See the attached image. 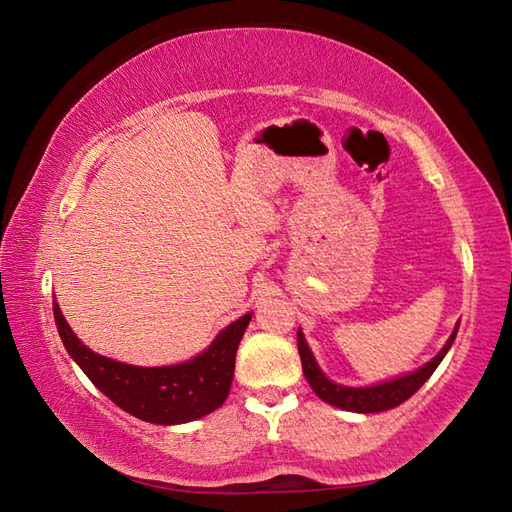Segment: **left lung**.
<instances>
[{
  "instance_id": "obj_1",
  "label": "left lung",
  "mask_w": 512,
  "mask_h": 512,
  "mask_svg": "<svg viewBox=\"0 0 512 512\" xmlns=\"http://www.w3.org/2000/svg\"><path fill=\"white\" fill-rule=\"evenodd\" d=\"M458 328L460 325H455V330L449 336V341L444 343L442 350L433 356L427 365H422L420 369H416V372H411L407 376L387 380V383H378L372 387H345V385L332 383V380L321 372L317 361H314L310 347L299 330L297 345H299L303 376H306L310 387L314 389V394H317L321 400H325L332 407H339L345 411H356V413H376V411L394 409L400 405V402H405L407 398L416 394V391L424 385V380L436 372V367L442 363L444 354H447L449 347L453 345Z\"/></svg>"
}]
</instances>
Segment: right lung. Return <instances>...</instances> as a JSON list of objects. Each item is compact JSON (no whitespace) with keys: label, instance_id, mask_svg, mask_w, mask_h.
<instances>
[{"label":"right lung","instance_id":"1","mask_svg":"<svg viewBox=\"0 0 512 512\" xmlns=\"http://www.w3.org/2000/svg\"><path fill=\"white\" fill-rule=\"evenodd\" d=\"M52 312L65 350L85 376L123 411L154 424L191 422L224 405L233 383L237 347L253 317V312H248L233 321L187 363L136 367L94 354L76 339L57 301H52Z\"/></svg>","mask_w":512,"mask_h":512}]
</instances>
